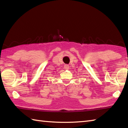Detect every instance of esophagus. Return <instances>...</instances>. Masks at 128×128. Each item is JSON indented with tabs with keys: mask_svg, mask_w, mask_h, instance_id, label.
Returning a JSON list of instances; mask_svg holds the SVG:
<instances>
[{
	"mask_svg": "<svg viewBox=\"0 0 128 128\" xmlns=\"http://www.w3.org/2000/svg\"><path fill=\"white\" fill-rule=\"evenodd\" d=\"M64 68H65V69H68V68H69L68 65H65Z\"/></svg>",
	"mask_w": 128,
	"mask_h": 128,
	"instance_id": "esophagus-1",
	"label": "esophagus"
}]
</instances>
